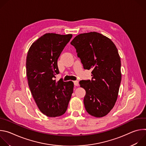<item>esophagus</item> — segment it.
Returning <instances> with one entry per match:
<instances>
[{"mask_svg":"<svg viewBox=\"0 0 146 146\" xmlns=\"http://www.w3.org/2000/svg\"><path fill=\"white\" fill-rule=\"evenodd\" d=\"M73 82H74V86H78V81H74Z\"/></svg>","mask_w":146,"mask_h":146,"instance_id":"esophagus-1","label":"esophagus"}]
</instances>
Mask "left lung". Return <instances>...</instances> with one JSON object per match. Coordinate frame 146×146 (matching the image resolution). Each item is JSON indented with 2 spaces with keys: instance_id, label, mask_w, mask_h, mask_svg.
Returning a JSON list of instances; mask_svg holds the SVG:
<instances>
[{
  "instance_id": "1",
  "label": "left lung",
  "mask_w": 146,
  "mask_h": 146,
  "mask_svg": "<svg viewBox=\"0 0 146 146\" xmlns=\"http://www.w3.org/2000/svg\"><path fill=\"white\" fill-rule=\"evenodd\" d=\"M70 44L76 49L85 69H92V80L80 81L86 94L84 104L90 115H106L117 101L121 81V59L110 38L96 32L81 33Z\"/></svg>"
}]
</instances>
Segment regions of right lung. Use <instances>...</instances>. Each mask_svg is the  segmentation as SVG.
Masks as SVG:
<instances>
[{
    "label": "right lung",
    "mask_w": 146,
    "mask_h": 146,
    "mask_svg": "<svg viewBox=\"0 0 146 146\" xmlns=\"http://www.w3.org/2000/svg\"><path fill=\"white\" fill-rule=\"evenodd\" d=\"M72 34L48 33L39 37L30 47L26 62L27 76L32 96L40 111L50 117L63 115L73 92V81L57 82V61Z\"/></svg>",
    "instance_id": "1"
}]
</instances>
